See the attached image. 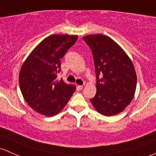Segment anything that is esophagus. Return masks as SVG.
I'll return each instance as SVG.
<instances>
[{"instance_id":"1","label":"esophagus","mask_w":156,"mask_h":156,"mask_svg":"<svg viewBox=\"0 0 156 156\" xmlns=\"http://www.w3.org/2000/svg\"><path fill=\"white\" fill-rule=\"evenodd\" d=\"M83 89V85H78L77 86V90H81Z\"/></svg>"}]
</instances>
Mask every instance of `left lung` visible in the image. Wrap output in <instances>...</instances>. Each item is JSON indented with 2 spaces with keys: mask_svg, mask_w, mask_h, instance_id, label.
I'll use <instances>...</instances> for the list:
<instances>
[{
  "mask_svg": "<svg viewBox=\"0 0 156 156\" xmlns=\"http://www.w3.org/2000/svg\"><path fill=\"white\" fill-rule=\"evenodd\" d=\"M94 56L97 94L90 100L98 112L117 115L130 104L136 87L133 63L123 49L109 37L89 34L83 37Z\"/></svg>",
  "mask_w": 156,
  "mask_h": 156,
  "instance_id": "1",
  "label": "left lung"
}]
</instances>
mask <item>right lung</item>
<instances>
[{
  "label": "right lung",
  "mask_w": 156,
  "mask_h": 156,
  "mask_svg": "<svg viewBox=\"0 0 156 156\" xmlns=\"http://www.w3.org/2000/svg\"><path fill=\"white\" fill-rule=\"evenodd\" d=\"M77 35L53 34L44 39L22 66L19 83L25 100L40 114L53 116L65 107L75 92L73 84L57 80L61 59L75 44Z\"/></svg>",
  "instance_id": "obj_1"
}]
</instances>
